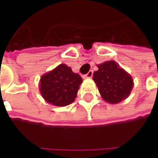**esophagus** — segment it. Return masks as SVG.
<instances>
[{"label": "esophagus", "mask_w": 158, "mask_h": 158, "mask_svg": "<svg viewBox=\"0 0 158 158\" xmlns=\"http://www.w3.org/2000/svg\"><path fill=\"white\" fill-rule=\"evenodd\" d=\"M92 76H93V71L92 70H89L86 75L83 76V78L84 79H90V78H92Z\"/></svg>", "instance_id": "34e87169"}]
</instances>
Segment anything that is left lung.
<instances>
[{
    "mask_svg": "<svg viewBox=\"0 0 158 158\" xmlns=\"http://www.w3.org/2000/svg\"><path fill=\"white\" fill-rule=\"evenodd\" d=\"M98 68L93 73V80L102 99L112 104L126 99L134 86L132 77L113 60L100 64Z\"/></svg>",
    "mask_w": 158,
    "mask_h": 158,
    "instance_id": "obj_1",
    "label": "left lung"
}]
</instances>
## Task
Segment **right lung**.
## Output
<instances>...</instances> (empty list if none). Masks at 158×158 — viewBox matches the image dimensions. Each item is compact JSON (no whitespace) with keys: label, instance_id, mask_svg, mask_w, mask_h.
<instances>
[{"label":"right lung","instance_id":"right-lung-1","mask_svg":"<svg viewBox=\"0 0 158 158\" xmlns=\"http://www.w3.org/2000/svg\"><path fill=\"white\" fill-rule=\"evenodd\" d=\"M82 79L79 74L65 64H60L53 70L42 76L40 92L43 98L56 106H67L77 97Z\"/></svg>","mask_w":158,"mask_h":158}]
</instances>
